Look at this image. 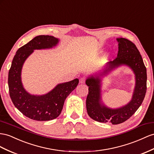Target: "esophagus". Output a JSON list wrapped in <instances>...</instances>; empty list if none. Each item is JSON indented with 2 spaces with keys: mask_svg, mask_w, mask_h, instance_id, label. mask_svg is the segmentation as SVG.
Masks as SVG:
<instances>
[{
  "mask_svg": "<svg viewBox=\"0 0 154 154\" xmlns=\"http://www.w3.org/2000/svg\"><path fill=\"white\" fill-rule=\"evenodd\" d=\"M85 81H86V77H81V78L80 79V80H79L80 83H81V84H83V83H85Z\"/></svg>",
  "mask_w": 154,
  "mask_h": 154,
  "instance_id": "esophagus-1",
  "label": "esophagus"
}]
</instances>
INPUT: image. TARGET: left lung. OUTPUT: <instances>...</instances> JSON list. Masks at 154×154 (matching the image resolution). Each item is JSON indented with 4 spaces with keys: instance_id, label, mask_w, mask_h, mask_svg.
<instances>
[{
    "instance_id": "1",
    "label": "left lung",
    "mask_w": 154,
    "mask_h": 154,
    "mask_svg": "<svg viewBox=\"0 0 154 154\" xmlns=\"http://www.w3.org/2000/svg\"><path fill=\"white\" fill-rule=\"evenodd\" d=\"M117 40L119 43L118 56L113 61L109 62V68L105 72L121 64H127L131 67L136 75V86L132 100L122 108L108 109L100 103V79L92 77L86 81L88 86V94L86 101L88 116L95 121L111 122L112 124H121L135 114L143 103L147 88L146 68L136 45L125 38H118Z\"/></svg>"
}]
</instances>
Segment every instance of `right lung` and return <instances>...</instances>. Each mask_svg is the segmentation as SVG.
Returning a JSON list of instances; mask_svg holds the SVG:
<instances>
[{"label":"right lung","mask_w":154,"mask_h":154,"mask_svg":"<svg viewBox=\"0 0 154 154\" xmlns=\"http://www.w3.org/2000/svg\"><path fill=\"white\" fill-rule=\"evenodd\" d=\"M58 39L51 36L40 35L19 48L14 57L8 73L10 96L15 107L23 115L37 121H48L58 117L62 112L66 98L77 87L75 79L57 85L52 91L41 96H32L23 88L21 72L23 63L34 49L51 48Z\"/></svg>","instance_id":"add662e5"}]
</instances>
